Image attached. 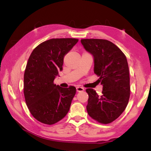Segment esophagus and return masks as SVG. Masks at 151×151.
Wrapping results in <instances>:
<instances>
[{
  "label": "esophagus",
  "mask_w": 151,
  "mask_h": 151,
  "mask_svg": "<svg viewBox=\"0 0 151 151\" xmlns=\"http://www.w3.org/2000/svg\"><path fill=\"white\" fill-rule=\"evenodd\" d=\"M76 91H77V92H82V91H83L84 90H85V88H84L83 87H82V86H77V87H76Z\"/></svg>",
  "instance_id": "34e87169"
}]
</instances>
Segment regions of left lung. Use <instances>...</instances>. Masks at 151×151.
<instances>
[{"label": "left lung", "mask_w": 151, "mask_h": 151, "mask_svg": "<svg viewBox=\"0 0 151 151\" xmlns=\"http://www.w3.org/2000/svg\"><path fill=\"white\" fill-rule=\"evenodd\" d=\"M85 49L93 55L94 73L99 76L103 91L99 95L93 88L88 94L86 111L96 121L108 124L126 109L130 97V78L127 58L119 48L107 40L82 39Z\"/></svg>", "instance_id": "left-lung-1"}]
</instances>
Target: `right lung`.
<instances>
[{"label": "right lung", "mask_w": 151, "mask_h": 151, "mask_svg": "<svg viewBox=\"0 0 151 151\" xmlns=\"http://www.w3.org/2000/svg\"><path fill=\"white\" fill-rule=\"evenodd\" d=\"M78 40L52 39L36 47L28 60L24 75V94L32 115L42 123L53 124L68 113L76 88L53 83L63 70L65 56Z\"/></svg>", "instance_id": "right-lung-1"}]
</instances>
